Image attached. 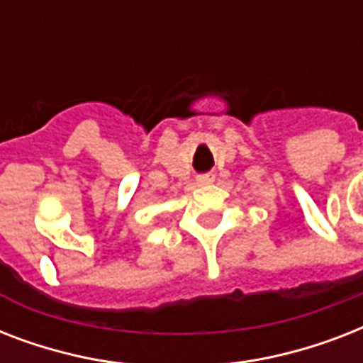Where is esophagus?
<instances>
[{"label": "esophagus", "mask_w": 363, "mask_h": 363, "mask_svg": "<svg viewBox=\"0 0 363 363\" xmlns=\"http://www.w3.org/2000/svg\"><path fill=\"white\" fill-rule=\"evenodd\" d=\"M198 182H199V184H209V182H213V175H209V173H205V175H199Z\"/></svg>", "instance_id": "obj_1"}]
</instances>
